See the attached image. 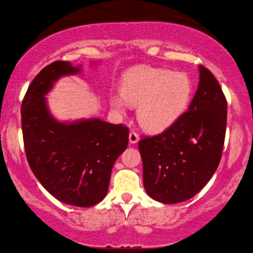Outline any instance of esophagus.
<instances>
[{"label": "esophagus", "mask_w": 253, "mask_h": 253, "mask_svg": "<svg viewBox=\"0 0 253 253\" xmlns=\"http://www.w3.org/2000/svg\"><path fill=\"white\" fill-rule=\"evenodd\" d=\"M139 140V136H138V134H137V132L135 131V130H131L130 132H129V142L131 143V144H135V143H137Z\"/></svg>", "instance_id": "1"}]
</instances>
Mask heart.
<instances>
[{
  "label": "heart",
  "mask_w": 253,
  "mask_h": 253,
  "mask_svg": "<svg viewBox=\"0 0 253 253\" xmlns=\"http://www.w3.org/2000/svg\"><path fill=\"white\" fill-rule=\"evenodd\" d=\"M192 93L188 77L158 68H138L128 72L123 95L111 97V106L124 113L129 104L139 105V123L149 130H161L176 121L186 109Z\"/></svg>",
  "instance_id": "heart-1"
}]
</instances>
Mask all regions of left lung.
Listing matches in <instances>:
<instances>
[{"label": "left lung", "mask_w": 253, "mask_h": 253, "mask_svg": "<svg viewBox=\"0 0 253 253\" xmlns=\"http://www.w3.org/2000/svg\"><path fill=\"white\" fill-rule=\"evenodd\" d=\"M228 102L219 81L200 66V84L188 109L164 131L142 136L146 193L173 204L199 193L215 173L223 151Z\"/></svg>", "instance_id": "obj_1"}]
</instances>
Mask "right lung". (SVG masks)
Masks as SVG:
<instances>
[{
	"label": "right lung",
	"instance_id": "right-lung-1",
	"mask_svg": "<svg viewBox=\"0 0 253 253\" xmlns=\"http://www.w3.org/2000/svg\"><path fill=\"white\" fill-rule=\"evenodd\" d=\"M79 71L68 61L44 67L25 92L21 121L25 155L38 181L61 202L89 208L106 196L114 163L128 146L129 129L100 119L65 124L51 116L44 95L60 77Z\"/></svg>",
	"mask_w": 253,
	"mask_h": 253
}]
</instances>
